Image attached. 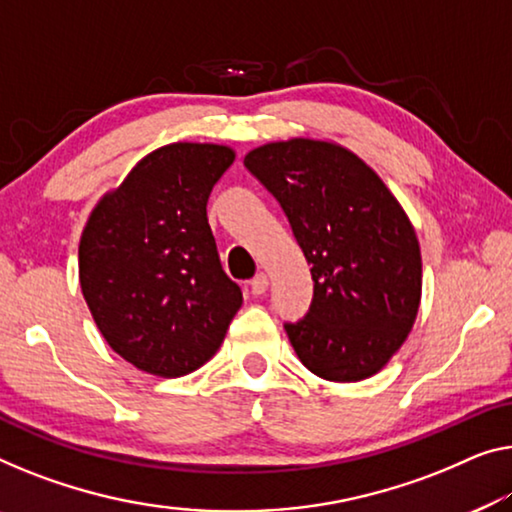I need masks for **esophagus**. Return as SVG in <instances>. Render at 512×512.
<instances>
[{
	"label": "esophagus",
	"instance_id": "34e87169",
	"mask_svg": "<svg viewBox=\"0 0 512 512\" xmlns=\"http://www.w3.org/2000/svg\"><path fill=\"white\" fill-rule=\"evenodd\" d=\"M266 289H269V278H266L264 273H257V276L250 280V292L255 296H262Z\"/></svg>",
	"mask_w": 512,
	"mask_h": 512
}]
</instances>
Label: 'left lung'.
<instances>
[{
  "mask_svg": "<svg viewBox=\"0 0 512 512\" xmlns=\"http://www.w3.org/2000/svg\"><path fill=\"white\" fill-rule=\"evenodd\" d=\"M243 165L280 202L312 264L308 315L285 324L296 356L326 381L377 375L414 329L423 292L421 246L398 197L333 140L266 142Z\"/></svg>",
  "mask_w": 512,
  "mask_h": 512,
  "instance_id": "8db88e82",
  "label": "left lung"
}]
</instances>
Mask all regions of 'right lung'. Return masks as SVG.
Instances as JSON below:
<instances>
[{"mask_svg":"<svg viewBox=\"0 0 512 512\" xmlns=\"http://www.w3.org/2000/svg\"><path fill=\"white\" fill-rule=\"evenodd\" d=\"M236 151L172 142L137 160L91 209L80 236L82 296L105 342L147 375L202 368L243 296L220 266L207 202Z\"/></svg>","mask_w":512,"mask_h":512,"instance_id":"obj_1","label":"right lung"}]
</instances>
